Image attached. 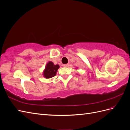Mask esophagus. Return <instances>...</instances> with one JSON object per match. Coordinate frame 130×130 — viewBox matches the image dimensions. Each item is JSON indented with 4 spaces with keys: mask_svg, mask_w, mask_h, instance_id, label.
Instances as JSON below:
<instances>
[{
    "mask_svg": "<svg viewBox=\"0 0 130 130\" xmlns=\"http://www.w3.org/2000/svg\"><path fill=\"white\" fill-rule=\"evenodd\" d=\"M69 66V64H63V67H68Z\"/></svg>",
    "mask_w": 130,
    "mask_h": 130,
    "instance_id": "1",
    "label": "esophagus"
}]
</instances>
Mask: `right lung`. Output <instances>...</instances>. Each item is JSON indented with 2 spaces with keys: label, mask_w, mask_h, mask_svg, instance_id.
<instances>
[{
  "label": "right lung",
  "mask_w": 130,
  "mask_h": 130,
  "mask_svg": "<svg viewBox=\"0 0 130 130\" xmlns=\"http://www.w3.org/2000/svg\"><path fill=\"white\" fill-rule=\"evenodd\" d=\"M59 67L60 66L58 64L54 65L52 62H49L46 64L45 69L43 72L44 76L46 78L55 76L56 75V72Z\"/></svg>",
  "instance_id": "add662e5"
}]
</instances>
